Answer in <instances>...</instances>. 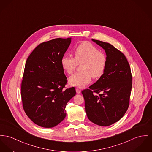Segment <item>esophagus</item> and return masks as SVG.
<instances>
[{
  "instance_id": "obj_1",
  "label": "esophagus",
  "mask_w": 152,
  "mask_h": 152,
  "mask_svg": "<svg viewBox=\"0 0 152 152\" xmlns=\"http://www.w3.org/2000/svg\"><path fill=\"white\" fill-rule=\"evenodd\" d=\"M76 93L77 94H80L81 92L80 90L79 89V88H76Z\"/></svg>"
}]
</instances>
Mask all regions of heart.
Returning <instances> with one entry per match:
<instances>
[{"mask_svg": "<svg viewBox=\"0 0 152 152\" xmlns=\"http://www.w3.org/2000/svg\"><path fill=\"white\" fill-rule=\"evenodd\" d=\"M74 58L64 56L61 59L63 70L70 75L75 70L77 65L80 64L82 72L72 76L69 83L72 86L82 88L91 82V78L97 79L104 73L107 59L105 54L89 42L79 44L73 50Z\"/></svg>", "mask_w": 152, "mask_h": 152, "instance_id": "heart-1", "label": "heart"}]
</instances>
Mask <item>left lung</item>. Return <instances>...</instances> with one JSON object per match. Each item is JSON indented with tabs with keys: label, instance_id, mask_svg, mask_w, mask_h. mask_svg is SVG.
Returning a JSON list of instances; mask_svg holds the SVG:
<instances>
[{
	"label": "left lung",
	"instance_id": "obj_1",
	"mask_svg": "<svg viewBox=\"0 0 152 152\" xmlns=\"http://www.w3.org/2000/svg\"><path fill=\"white\" fill-rule=\"evenodd\" d=\"M92 40L105 50L106 67L104 75L82 93L88 119L98 126H109L120 120L128 109L132 77L121 51L108 43Z\"/></svg>",
	"mask_w": 152,
	"mask_h": 152
}]
</instances>
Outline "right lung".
Returning a JSON list of instances; mask_svg holds the SVG:
<instances>
[{
    "label": "right lung",
    "instance_id": "right-lung-1",
    "mask_svg": "<svg viewBox=\"0 0 152 152\" xmlns=\"http://www.w3.org/2000/svg\"><path fill=\"white\" fill-rule=\"evenodd\" d=\"M71 38H57L35 48L26 60L21 83L25 113L36 124L52 128L66 117L65 107L76 94L75 87L64 90L67 83L61 64Z\"/></svg>",
    "mask_w": 152,
    "mask_h": 152
}]
</instances>
